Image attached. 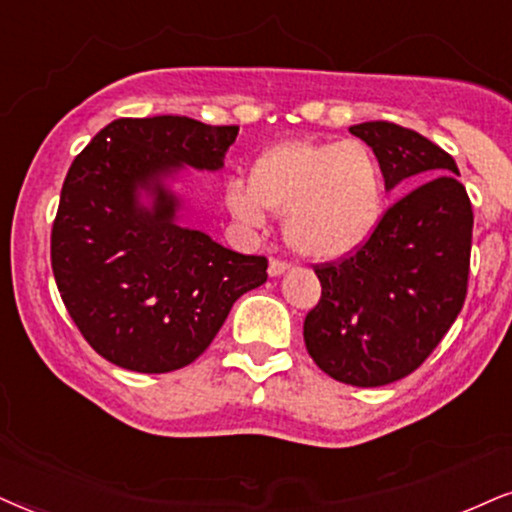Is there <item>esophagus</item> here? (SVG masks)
<instances>
[{
  "label": "esophagus",
  "mask_w": 512,
  "mask_h": 512,
  "mask_svg": "<svg viewBox=\"0 0 512 512\" xmlns=\"http://www.w3.org/2000/svg\"><path fill=\"white\" fill-rule=\"evenodd\" d=\"M290 264L286 260H276V257H271L269 260V274L271 276H281L283 271H288Z\"/></svg>",
  "instance_id": "34e87169"
}]
</instances>
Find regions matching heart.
<instances>
[{
	"instance_id": "obj_1",
	"label": "heart",
	"mask_w": 512,
	"mask_h": 512,
	"mask_svg": "<svg viewBox=\"0 0 512 512\" xmlns=\"http://www.w3.org/2000/svg\"><path fill=\"white\" fill-rule=\"evenodd\" d=\"M226 208L248 226L283 212V236L309 260H338L375 234L385 212V172L366 141H286L264 151L248 184L231 179Z\"/></svg>"
}]
</instances>
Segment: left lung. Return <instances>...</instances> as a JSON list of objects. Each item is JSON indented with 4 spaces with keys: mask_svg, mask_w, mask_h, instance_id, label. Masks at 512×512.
<instances>
[{
    "mask_svg": "<svg viewBox=\"0 0 512 512\" xmlns=\"http://www.w3.org/2000/svg\"><path fill=\"white\" fill-rule=\"evenodd\" d=\"M349 132L380 158L385 189L424 184L385 210L359 250L314 264L321 297L304 319V345L340 383L380 387L416 371L461 314L472 205L456 160L423 134L387 120Z\"/></svg>",
    "mask_w": 512,
    "mask_h": 512,
    "instance_id": "1",
    "label": "left lung"
}]
</instances>
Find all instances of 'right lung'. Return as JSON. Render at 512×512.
I'll return each mask as SVG.
<instances>
[{
    "label": "right lung",
    "instance_id": "add662e5",
    "mask_svg": "<svg viewBox=\"0 0 512 512\" xmlns=\"http://www.w3.org/2000/svg\"><path fill=\"white\" fill-rule=\"evenodd\" d=\"M238 127L181 115L120 118L70 165L51 226V269L82 338L111 364L170 373L196 361L234 302L267 281V257L241 255L177 224L163 179L219 170ZM148 190L151 206L138 196Z\"/></svg>",
    "mask_w": 512,
    "mask_h": 512
}]
</instances>
